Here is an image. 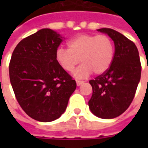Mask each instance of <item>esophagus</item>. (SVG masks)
<instances>
[{
	"label": "esophagus",
	"mask_w": 148,
	"mask_h": 148,
	"mask_svg": "<svg viewBox=\"0 0 148 148\" xmlns=\"http://www.w3.org/2000/svg\"><path fill=\"white\" fill-rule=\"evenodd\" d=\"M76 83H77V86H81L82 84L84 83L83 81H80V80H76Z\"/></svg>",
	"instance_id": "1"
}]
</instances>
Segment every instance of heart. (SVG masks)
Masks as SVG:
<instances>
[{
    "label": "heart",
    "instance_id": "b5f03b06",
    "mask_svg": "<svg viewBox=\"0 0 148 148\" xmlns=\"http://www.w3.org/2000/svg\"><path fill=\"white\" fill-rule=\"evenodd\" d=\"M69 48L59 47L55 53V59L62 69L67 72L74 71L81 61L83 63L74 71L77 78H84L94 72L101 74L110 67L114 46L106 35L82 34L68 42Z\"/></svg>",
    "mask_w": 148,
    "mask_h": 148
}]
</instances>
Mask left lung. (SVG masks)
Wrapping results in <instances>:
<instances>
[{
  "label": "left lung",
  "instance_id": "8db88e82",
  "mask_svg": "<svg viewBox=\"0 0 148 148\" xmlns=\"http://www.w3.org/2000/svg\"><path fill=\"white\" fill-rule=\"evenodd\" d=\"M115 45L113 60L107 71L90 83L93 94L89 101L90 111L102 119H112L129 107L141 76L139 51L132 41L111 28H101Z\"/></svg>",
  "mask_w": 148,
  "mask_h": 148
}]
</instances>
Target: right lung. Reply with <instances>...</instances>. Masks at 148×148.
Masks as SVG:
<instances>
[{"label":"right lung","mask_w":148,"mask_h":148,"mask_svg":"<svg viewBox=\"0 0 148 148\" xmlns=\"http://www.w3.org/2000/svg\"><path fill=\"white\" fill-rule=\"evenodd\" d=\"M62 41L55 31L41 29L18 43L9 63L10 82L19 105L40 122L60 117L77 86L55 59Z\"/></svg>","instance_id":"add662e5"}]
</instances>
